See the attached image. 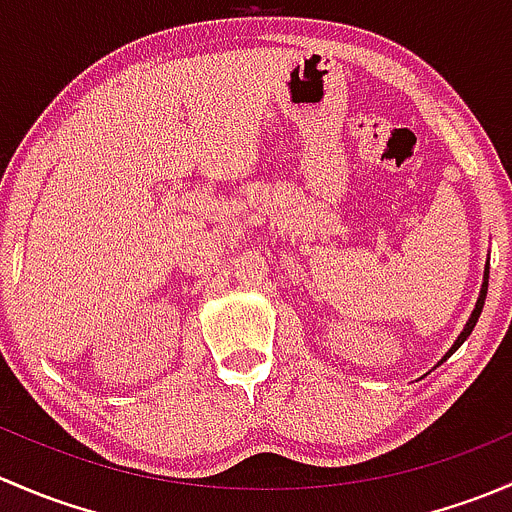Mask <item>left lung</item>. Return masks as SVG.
<instances>
[{
    "label": "left lung",
    "mask_w": 512,
    "mask_h": 512,
    "mask_svg": "<svg viewBox=\"0 0 512 512\" xmlns=\"http://www.w3.org/2000/svg\"><path fill=\"white\" fill-rule=\"evenodd\" d=\"M488 267H485V282H483V289H480V297H478V302H476V309H473V314H471V319H468V324L466 327H463V332H461V337L456 339V344H453L451 349H448V354L443 356V361L448 359V356H451L453 352H456L458 347H461L463 342H466L468 337H471V332H473V327H476V322H478V317H480V312H483V304H485V294H488Z\"/></svg>",
    "instance_id": "left-lung-1"
}]
</instances>
